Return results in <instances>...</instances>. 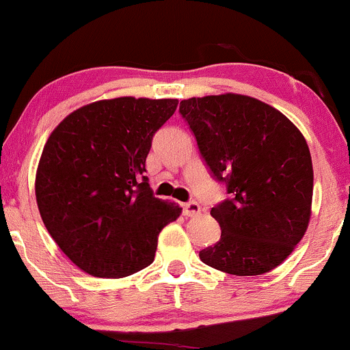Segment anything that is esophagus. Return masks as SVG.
Segmentation results:
<instances>
[{"label": "esophagus", "instance_id": "esophagus-1", "mask_svg": "<svg viewBox=\"0 0 350 350\" xmlns=\"http://www.w3.org/2000/svg\"><path fill=\"white\" fill-rule=\"evenodd\" d=\"M200 212V206L196 200H189V202L184 204V215L187 217H194Z\"/></svg>", "mask_w": 350, "mask_h": 350}]
</instances>
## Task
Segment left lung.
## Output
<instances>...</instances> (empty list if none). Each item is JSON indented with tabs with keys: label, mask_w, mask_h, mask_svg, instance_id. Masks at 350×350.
Wrapping results in <instances>:
<instances>
[{
	"label": "left lung",
	"mask_w": 350,
	"mask_h": 350,
	"mask_svg": "<svg viewBox=\"0 0 350 350\" xmlns=\"http://www.w3.org/2000/svg\"><path fill=\"white\" fill-rule=\"evenodd\" d=\"M179 113L228 196L212 207L222 234L199 252L200 260L237 276L276 268L311 217L314 178L304 136L276 108L247 95L183 100Z\"/></svg>",
	"instance_id": "1"
}]
</instances>
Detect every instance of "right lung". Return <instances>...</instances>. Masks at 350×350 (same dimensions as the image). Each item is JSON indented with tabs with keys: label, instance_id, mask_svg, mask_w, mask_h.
I'll return each mask as SVG.
<instances>
[{
	"label": "right lung",
	"instance_id": "1",
	"mask_svg": "<svg viewBox=\"0 0 350 350\" xmlns=\"http://www.w3.org/2000/svg\"><path fill=\"white\" fill-rule=\"evenodd\" d=\"M178 100L120 97L59 123L44 146L36 199L42 222L80 270L123 278L154 260L158 235L183 208L152 196L144 176L152 136Z\"/></svg>",
	"mask_w": 350,
	"mask_h": 350
}]
</instances>
